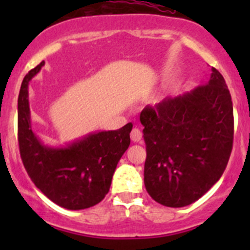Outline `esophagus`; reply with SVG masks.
Masks as SVG:
<instances>
[{
	"label": "esophagus",
	"instance_id": "34e87169",
	"mask_svg": "<svg viewBox=\"0 0 250 250\" xmlns=\"http://www.w3.org/2000/svg\"><path fill=\"white\" fill-rule=\"evenodd\" d=\"M141 138H143V133H141V130L138 129V128H134V129L130 132V139L134 141V143H139Z\"/></svg>",
	"mask_w": 250,
	"mask_h": 250
}]
</instances>
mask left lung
Masks as SVG:
<instances>
[{
  "label": "left lung",
  "mask_w": 250,
  "mask_h": 250,
  "mask_svg": "<svg viewBox=\"0 0 250 250\" xmlns=\"http://www.w3.org/2000/svg\"><path fill=\"white\" fill-rule=\"evenodd\" d=\"M146 144L144 183L156 202L180 208L220 179L233 143V106L223 75L140 113Z\"/></svg>",
  "instance_id": "1"
}]
</instances>
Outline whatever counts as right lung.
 Segmentation results:
<instances>
[{"label": "right lung", "instance_id": "add662e5", "mask_svg": "<svg viewBox=\"0 0 250 250\" xmlns=\"http://www.w3.org/2000/svg\"><path fill=\"white\" fill-rule=\"evenodd\" d=\"M44 62L24 77L18 98V141L22 165L32 183L62 208L80 210L104 200L118 161L130 144L132 123L117 130L98 132L66 147H48L31 129L29 82Z\"/></svg>", "mask_w": 250, "mask_h": 250}]
</instances>
